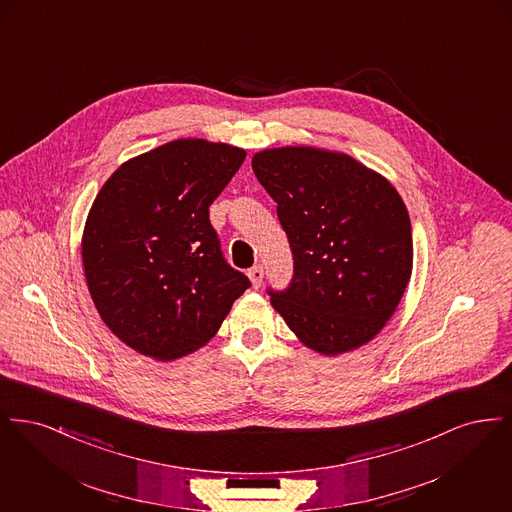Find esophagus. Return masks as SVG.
I'll return each instance as SVG.
<instances>
[{"mask_svg":"<svg viewBox=\"0 0 512 512\" xmlns=\"http://www.w3.org/2000/svg\"><path fill=\"white\" fill-rule=\"evenodd\" d=\"M247 276H249L253 288H261V282H263V278H265V268H263V265H255V267H251L247 270Z\"/></svg>","mask_w":512,"mask_h":512,"instance_id":"esophagus-1","label":"esophagus"}]
</instances>
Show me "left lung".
<instances>
[{
    "instance_id": "8db88e82",
    "label": "left lung",
    "mask_w": 512,
    "mask_h": 512,
    "mask_svg": "<svg viewBox=\"0 0 512 512\" xmlns=\"http://www.w3.org/2000/svg\"><path fill=\"white\" fill-rule=\"evenodd\" d=\"M292 247L293 278L268 290L293 334L322 355L372 340L413 272L407 207L378 172L345 153L276 147L253 155Z\"/></svg>"
}]
</instances>
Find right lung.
Returning <instances> with one entry per match:
<instances>
[{"label":"right lung","mask_w":512,"mask_h":512,"mask_svg":"<svg viewBox=\"0 0 512 512\" xmlns=\"http://www.w3.org/2000/svg\"><path fill=\"white\" fill-rule=\"evenodd\" d=\"M245 151L174 140L122 163L88 213L82 263L99 317L134 351L174 361L211 340L251 286L230 267L209 205Z\"/></svg>","instance_id":"right-lung-1"}]
</instances>
